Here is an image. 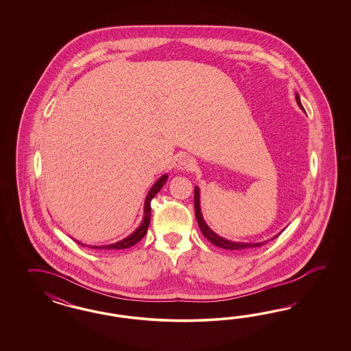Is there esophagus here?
Segmentation results:
<instances>
[{
  "instance_id": "34e87169",
  "label": "esophagus",
  "mask_w": 351,
  "mask_h": 351,
  "mask_svg": "<svg viewBox=\"0 0 351 351\" xmlns=\"http://www.w3.org/2000/svg\"><path fill=\"white\" fill-rule=\"evenodd\" d=\"M179 167L181 170L193 171L195 169V160L191 156H181L179 160Z\"/></svg>"
}]
</instances>
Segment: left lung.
<instances>
[{"label":"left lung","instance_id":"obj_1","mask_svg":"<svg viewBox=\"0 0 351 351\" xmlns=\"http://www.w3.org/2000/svg\"><path fill=\"white\" fill-rule=\"evenodd\" d=\"M296 100H298V104L300 108L304 109V106H301V101H300V96L296 94ZM194 211H195V217H197V221L199 225V229L202 232L203 235L215 245L220 247V248H225V250H232V251H243V250H248V248H256V247H261V245L266 243V242H260V243H242V242H232V241H228L223 237L217 235V234L213 232L210 229V226L206 223V221L203 220L202 213H201V201H199V189L195 186L194 188ZM279 235V234H278ZM278 235H276L274 238H276ZM273 238V239H274Z\"/></svg>","mask_w":351,"mask_h":351}]
</instances>
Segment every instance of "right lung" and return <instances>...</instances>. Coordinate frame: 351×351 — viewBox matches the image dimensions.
Wrapping results in <instances>:
<instances>
[{"label":"right lung","instance_id":"1","mask_svg":"<svg viewBox=\"0 0 351 351\" xmlns=\"http://www.w3.org/2000/svg\"><path fill=\"white\" fill-rule=\"evenodd\" d=\"M169 179V175L166 173V175H163V176H160L158 180L156 181V184L150 188V191H149L148 195H147V199H145V204H144V219H143V223L141 225L138 226V229L134 232V233L131 234V235H128V238H125V239H122V241H119V242H116V243H113V245H90L91 248H94V250H104V251H109V250H125V248H128V247H132L134 245H136L138 241L145 235L147 233V230H148L149 223H150V201L156 197V194L160 191V188L165 185V182L167 181ZM78 245H85L84 243H81V242H78V241H75Z\"/></svg>","mask_w":351,"mask_h":351}]
</instances>
